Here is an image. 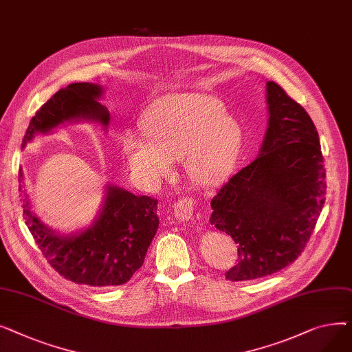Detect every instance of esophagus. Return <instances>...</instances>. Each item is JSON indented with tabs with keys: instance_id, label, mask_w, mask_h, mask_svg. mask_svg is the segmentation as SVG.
I'll return each mask as SVG.
<instances>
[{
	"instance_id": "1",
	"label": "esophagus",
	"mask_w": 352,
	"mask_h": 352,
	"mask_svg": "<svg viewBox=\"0 0 352 352\" xmlns=\"http://www.w3.org/2000/svg\"><path fill=\"white\" fill-rule=\"evenodd\" d=\"M194 204H195V202L191 198H182V199L177 201L175 204L173 206L174 215L179 221H190L194 215Z\"/></svg>"
}]
</instances>
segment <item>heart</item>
Listing matches in <instances>:
<instances>
[{
  "label": "heart",
  "instance_id": "b5f03b06",
  "mask_svg": "<svg viewBox=\"0 0 352 352\" xmlns=\"http://www.w3.org/2000/svg\"><path fill=\"white\" fill-rule=\"evenodd\" d=\"M141 134H125L122 155L148 186H157L184 161L190 179L215 187L232 173L243 144V128L224 102L187 92L155 101L140 120Z\"/></svg>",
  "mask_w": 352,
  "mask_h": 352
}]
</instances>
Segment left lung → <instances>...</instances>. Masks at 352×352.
Instances as JSON below:
<instances>
[{
	"instance_id": "obj_1",
	"label": "left lung",
	"mask_w": 352,
	"mask_h": 352,
	"mask_svg": "<svg viewBox=\"0 0 352 352\" xmlns=\"http://www.w3.org/2000/svg\"><path fill=\"white\" fill-rule=\"evenodd\" d=\"M265 98L268 126L260 154L211 199V226L238 247L230 281L261 278L297 260L325 202L316 125L274 81H267Z\"/></svg>"
}]
</instances>
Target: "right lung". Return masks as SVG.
<instances>
[{"label": "right lung", "instance_id": "right-lung-1", "mask_svg": "<svg viewBox=\"0 0 352 352\" xmlns=\"http://www.w3.org/2000/svg\"><path fill=\"white\" fill-rule=\"evenodd\" d=\"M102 96L104 87L92 82H74L55 92L30 121L21 148L36 135L50 134L67 122L94 121L107 131L109 111L100 102ZM23 179L20 170L25 224L50 265L64 278L91 287H114L129 281L141 268L160 226L157 199L108 182L92 223L61 234L45 226L32 211Z\"/></svg>", "mask_w": 352, "mask_h": 352}]
</instances>
